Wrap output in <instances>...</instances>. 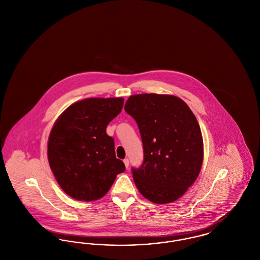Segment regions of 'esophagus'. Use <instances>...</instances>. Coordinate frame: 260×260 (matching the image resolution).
Instances as JSON below:
<instances>
[{
  "instance_id": "1",
  "label": "esophagus",
  "mask_w": 260,
  "mask_h": 260,
  "mask_svg": "<svg viewBox=\"0 0 260 260\" xmlns=\"http://www.w3.org/2000/svg\"><path fill=\"white\" fill-rule=\"evenodd\" d=\"M124 166H125V168L127 169V168H128V165H129V161H128V159H124Z\"/></svg>"
}]
</instances>
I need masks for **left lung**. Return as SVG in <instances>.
I'll use <instances>...</instances> for the list:
<instances>
[{
    "mask_svg": "<svg viewBox=\"0 0 260 260\" xmlns=\"http://www.w3.org/2000/svg\"><path fill=\"white\" fill-rule=\"evenodd\" d=\"M124 111L138 125L144 161L133 169L140 194L164 205L185 194L201 172L204 142L198 121L185 102L171 94L129 96Z\"/></svg>",
    "mask_w": 260,
    "mask_h": 260,
    "instance_id": "1",
    "label": "left lung"
}]
</instances>
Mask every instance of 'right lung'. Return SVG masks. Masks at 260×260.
Here are the masks:
<instances>
[{"mask_svg":"<svg viewBox=\"0 0 260 260\" xmlns=\"http://www.w3.org/2000/svg\"><path fill=\"white\" fill-rule=\"evenodd\" d=\"M123 98H90L71 104L50 131L48 159L58 185L71 198H102L124 173L106 127L123 109Z\"/></svg>","mask_w":260,"mask_h":260,"instance_id":"1","label":"right lung"}]
</instances>
